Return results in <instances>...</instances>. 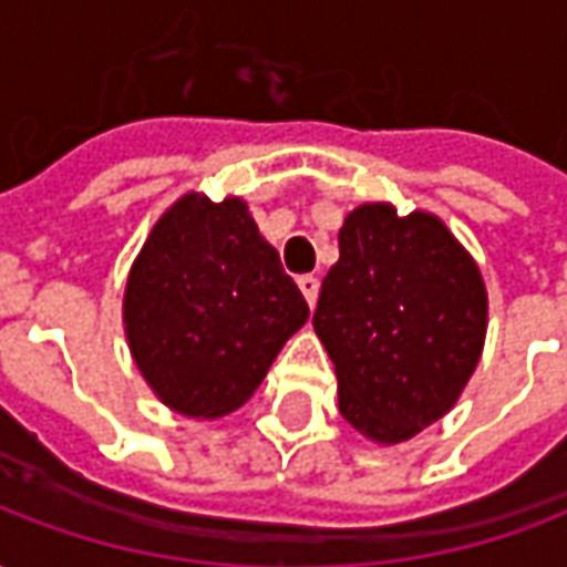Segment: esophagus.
<instances>
[{"label":"esophagus","instance_id":"1","mask_svg":"<svg viewBox=\"0 0 567 567\" xmlns=\"http://www.w3.org/2000/svg\"><path fill=\"white\" fill-rule=\"evenodd\" d=\"M297 285H300V291H303V297H307L309 307H316V300H319V279L316 276H300L297 279Z\"/></svg>","mask_w":567,"mask_h":567}]
</instances>
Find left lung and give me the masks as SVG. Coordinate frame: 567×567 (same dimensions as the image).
<instances>
[{
    "instance_id": "left-lung-1",
    "label": "left lung",
    "mask_w": 567,
    "mask_h": 567,
    "mask_svg": "<svg viewBox=\"0 0 567 567\" xmlns=\"http://www.w3.org/2000/svg\"><path fill=\"white\" fill-rule=\"evenodd\" d=\"M312 328L337 368L346 422L377 443H401L437 422L471 380L486 340V288L434 215L398 218L368 203L340 230Z\"/></svg>"
}]
</instances>
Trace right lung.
<instances>
[{
  "label": "right lung",
  "instance_id": "right-lung-1",
  "mask_svg": "<svg viewBox=\"0 0 567 567\" xmlns=\"http://www.w3.org/2000/svg\"><path fill=\"white\" fill-rule=\"evenodd\" d=\"M309 307L243 199L187 194L133 264L124 324L166 406L215 419L246 404Z\"/></svg>",
  "mask_w": 567,
  "mask_h": 567
}]
</instances>
